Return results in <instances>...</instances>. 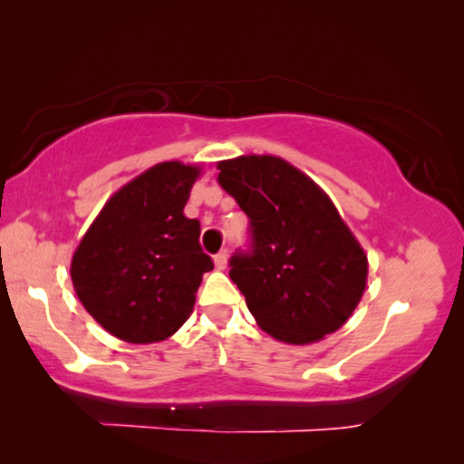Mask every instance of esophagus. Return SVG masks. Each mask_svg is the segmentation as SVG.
<instances>
[{"label":"esophagus","mask_w":464,"mask_h":464,"mask_svg":"<svg viewBox=\"0 0 464 464\" xmlns=\"http://www.w3.org/2000/svg\"><path fill=\"white\" fill-rule=\"evenodd\" d=\"M213 262H215V268H218V270H226V266H227V249H221L218 256L213 257Z\"/></svg>","instance_id":"1"}]
</instances>
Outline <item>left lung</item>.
Here are the masks:
<instances>
[{
    "label": "left lung",
    "instance_id": "left-lung-1",
    "mask_svg": "<svg viewBox=\"0 0 464 464\" xmlns=\"http://www.w3.org/2000/svg\"><path fill=\"white\" fill-rule=\"evenodd\" d=\"M218 169L249 218L251 246L232 256L230 278L257 325L287 344L340 329L365 291L367 256L329 196L276 156H238Z\"/></svg>",
    "mask_w": 464,
    "mask_h": 464
}]
</instances>
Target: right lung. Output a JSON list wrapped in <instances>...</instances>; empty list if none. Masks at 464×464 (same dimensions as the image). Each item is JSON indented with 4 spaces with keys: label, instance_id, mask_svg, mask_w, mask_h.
<instances>
[{
    "label": "right lung",
    "instance_id": "right-lung-1",
    "mask_svg": "<svg viewBox=\"0 0 464 464\" xmlns=\"http://www.w3.org/2000/svg\"><path fill=\"white\" fill-rule=\"evenodd\" d=\"M198 175L177 160L148 169L105 202L73 253L75 294L120 340H167L192 314L202 275L213 270L200 221L183 215Z\"/></svg>",
    "mask_w": 464,
    "mask_h": 464
}]
</instances>
